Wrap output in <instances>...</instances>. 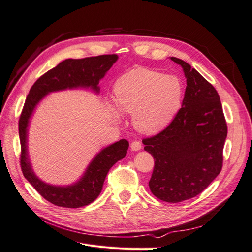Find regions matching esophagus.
<instances>
[{
    "instance_id": "esophagus-1",
    "label": "esophagus",
    "mask_w": 252,
    "mask_h": 252,
    "mask_svg": "<svg viewBox=\"0 0 252 252\" xmlns=\"http://www.w3.org/2000/svg\"><path fill=\"white\" fill-rule=\"evenodd\" d=\"M130 147H131V150L138 151V150H140L142 148V144L139 141H133L131 143V145H130Z\"/></svg>"
}]
</instances>
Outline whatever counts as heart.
I'll return each instance as SVG.
<instances>
[{
	"instance_id": "1",
	"label": "heart",
	"mask_w": 252,
	"mask_h": 252,
	"mask_svg": "<svg viewBox=\"0 0 252 252\" xmlns=\"http://www.w3.org/2000/svg\"><path fill=\"white\" fill-rule=\"evenodd\" d=\"M116 101L109 106L118 120L121 111L132 114L135 129L155 134L168 126L181 109L184 88L174 75L135 68L122 74L114 83Z\"/></svg>"
}]
</instances>
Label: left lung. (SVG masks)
Listing matches in <instances>:
<instances>
[{"instance_id":"8db88e82","label":"left lung","mask_w":252,"mask_h":252,"mask_svg":"<svg viewBox=\"0 0 252 252\" xmlns=\"http://www.w3.org/2000/svg\"><path fill=\"white\" fill-rule=\"evenodd\" d=\"M170 59L186 78L182 108L163 131L143 144L155 158L152 194L179 203L200 194L220 172L227 124L215 87L185 61Z\"/></svg>"}]
</instances>
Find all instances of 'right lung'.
Returning a JSON list of instances; mask_svg holds the SVG:
<instances>
[{
	"label": "right lung",
	"mask_w": 252,
	"mask_h": 252,
	"mask_svg": "<svg viewBox=\"0 0 252 252\" xmlns=\"http://www.w3.org/2000/svg\"><path fill=\"white\" fill-rule=\"evenodd\" d=\"M117 55H105L85 59H67L37 80L30 88L19 121L21 142V168L25 179L45 200L60 207L79 208L93 203L101 193L109 169L123 158L129 147L127 140H120L103 148L89 163L85 172L73 184L51 185L34 173L28 154V126L34 109L50 93L66 89L90 88L100 93L98 83L117 62Z\"/></svg>",
	"instance_id": "1"
}]
</instances>
